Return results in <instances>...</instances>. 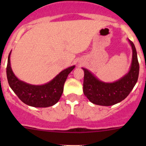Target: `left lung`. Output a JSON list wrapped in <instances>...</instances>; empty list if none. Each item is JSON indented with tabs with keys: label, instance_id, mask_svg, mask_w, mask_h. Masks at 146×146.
<instances>
[{
	"label": "left lung",
	"instance_id": "8db88e82",
	"mask_svg": "<svg viewBox=\"0 0 146 146\" xmlns=\"http://www.w3.org/2000/svg\"><path fill=\"white\" fill-rule=\"evenodd\" d=\"M132 48V62L130 70L123 77L114 82H104L98 80L86 68L84 70L83 92L92 103L101 106H111L125 99L133 90L139 74V64L136 49L129 39Z\"/></svg>",
	"mask_w": 146,
	"mask_h": 146
}]
</instances>
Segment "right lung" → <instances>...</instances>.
Instances as JSON below:
<instances>
[{
    "label": "right lung",
    "instance_id": "obj_1",
    "mask_svg": "<svg viewBox=\"0 0 146 146\" xmlns=\"http://www.w3.org/2000/svg\"><path fill=\"white\" fill-rule=\"evenodd\" d=\"M10 52L6 73L10 87L19 99L25 104L34 107H48L54 105L60 100L64 91V85L69 73L75 66L62 70L52 80L44 85H34L20 80L13 73L10 66Z\"/></svg>",
    "mask_w": 146,
    "mask_h": 146
}]
</instances>
